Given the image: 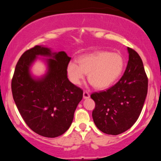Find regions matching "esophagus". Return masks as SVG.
Here are the masks:
<instances>
[{
    "label": "esophagus",
    "instance_id": "obj_1",
    "mask_svg": "<svg viewBox=\"0 0 161 161\" xmlns=\"http://www.w3.org/2000/svg\"><path fill=\"white\" fill-rule=\"evenodd\" d=\"M89 97H90V94H89V92L87 91H84L83 97L84 98V99H88V98H89Z\"/></svg>",
    "mask_w": 161,
    "mask_h": 161
}]
</instances>
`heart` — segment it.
I'll return each mask as SVG.
<instances>
[{"mask_svg": "<svg viewBox=\"0 0 161 161\" xmlns=\"http://www.w3.org/2000/svg\"><path fill=\"white\" fill-rule=\"evenodd\" d=\"M79 65L70 62L67 65L68 77L74 84H80L88 74V81L97 89H105L121 77L125 66L123 56L117 53L97 51L84 54L77 59Z\"/></svg>", "mask_w": 161, "mask_h": 161, "instance_id": "1", "label": "heart"}]
</instances>
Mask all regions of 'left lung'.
<instances>
[{
    "label": "left lung",
    "instance_id": "8db88e82",
    "mask_svg": "<svg viewBox=\"0 0 161 161\" xmlns=\"http://www.w3.org/2000/svg\"><path fill=\"white\" fill-rule=\"evenodd\" d=\"M129 59L118 82L106 91L94 92L92 117L101 131L118 135L129 129L139 117L148 93V80L136 52L128 47Z\"/></svg>",
    "mask_w": 161,
    "mask_h": 161
}]
</instances>
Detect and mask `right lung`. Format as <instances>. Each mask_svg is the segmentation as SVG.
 Wrapping results in <instances>:
<instances>
[{
	"label": "right lung",
	"instance_id": "add662e5",
	"mask_svg": "<svg viewBox=\"0 0 161 161\" xmlns=\"http://www.w3.org/2000/svg\"><path fill=\"white\" fill-rule=\"evenodd\" d=\"M49 71L42 80H33L29 67L37 55L51 56ZM71 58L64 52L52 54L35 45L22 54L11 81L13 97L22 118L32 130L44 137L55 138L69 129L83 90L70 82L67 68Z\"/></svg>",
	"mask_w": 161,
	"mask_h": 161
}]
</instances>
